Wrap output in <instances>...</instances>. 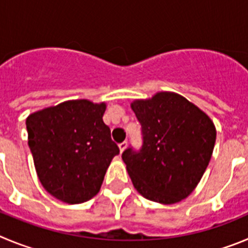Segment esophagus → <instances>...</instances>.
I'll return each mask as SVG.
<instances>
[{"label": "esophagus", "instance_id": "esophagus-1", "mask_svg": "<svg viewBox=\"0 0 248 248\" xmlns=\"http://www.w3.org/2000/svg\"><path fill=\"white\" fill-rule=\"evenodd\" d=\"M119 147H120V152H121V153H122V152H124V149H126V147H127V142H126V140L121 142V143L119 144Z\"/></svg>", "mask_w": 248, "mask_h": 248}]
</instances>
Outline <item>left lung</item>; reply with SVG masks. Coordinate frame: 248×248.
<instances>
[{"mask_svg":"<svg viewBox=\"0 0 248 248\" xmlns=\"http://www.w3.org/2000/svg\"><path fill=\"white\" fill-rule=\"evenodd\" d=\"M140 124L142 146L122 153L135 188L146 199L174 204L195 189L206 170L216 129L206 113L185 97L158 93L131 105Z\"/></svg>","mask_w":248,"mask_h":248,"instance_id":"obj_1","label":"left lung"}]
</instances>
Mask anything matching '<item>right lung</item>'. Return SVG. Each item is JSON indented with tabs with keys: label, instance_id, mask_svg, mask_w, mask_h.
Listing matches in <instances>:
<instances>
[{
	"label": "right lung",
	"instance_id": "add662e5",
	"mask_svg": "<svg viewBox=\"0 0 248 248\" xmlns=\"http://www.w3.org/2000/svg\"><path fill=\"white\" fill-rule=\"evenodd\" d=\"M106 105L65 101L28 116V146L42 185L68 204L99 193L111 160L120 153L102 121Z\"/></svg>",
	"mask_w": 248,
	"mask_h": 248
}]
</instances>
